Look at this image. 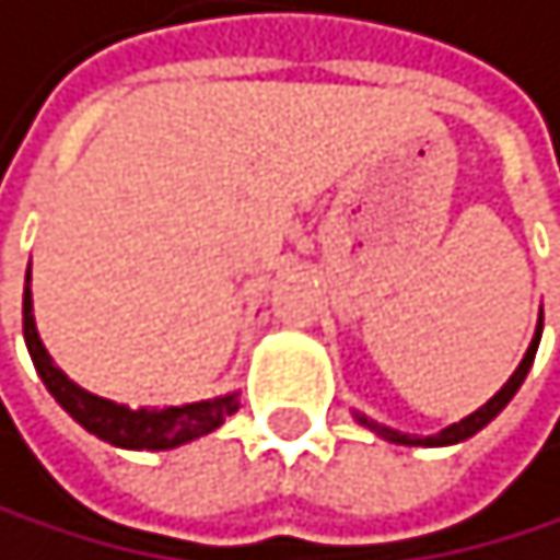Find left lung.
Segmentation results:
<instances>
[{"instance_id":"obj_1","label":"left lung","mask_w":560,"mask_h":560,"mask_svg":"<svg viewBox=\"0 0 560 560\" xmlns=\"http://www.w3.org/2000/svg\"><path fill=\"white\" fill-rule=\"evenodd\" d=\"M540 328H544V314H540V322H537V335H534V341H530V349H527V355H524V362L516 365V373L506 380V386L492 397L486 407H479L476 413H468L465 421H458V424H452V428H444L441 434H434V438H417V434H400V431H389V428H380V424H373V421H365V417H359V421L365 424V428H373L380 438H386V441H393V444H428V448H434V444H458V441H465V438H472L476 431H482L492 417H497L510 400H513V393L520 389V383L527 380V373H530V365H534V355H537V341H540Z\"/></svg>"}]
</instances>
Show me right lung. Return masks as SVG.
I'll return each mask as SVG.
<instances>
[{"mask_svg":"<svg viewBox=\"0 0 560 560\" xmlns=\"http://www.w3.org/2000/svg\"><path fill=\"white\" fill-rule=\"evenodd\" d=\"M26 283H30V273H26ZM23 338H26V349H30L36 373H40L44 386L50 389V397L68 410L84 431H92L95 438L116 444V448H132V452L177 448L184 441H195L201 434H211L214 428H222L225 417H232L238 410L235 393L232 397L187 404V407H167V410H129L122 404L95 397V393H84L50 362L40 335H36L30 287L23 290Z\"/></svg>","mask_w":560,"mask_h":560,"instance_id":"1","label":"right lung"}]
</instances>
